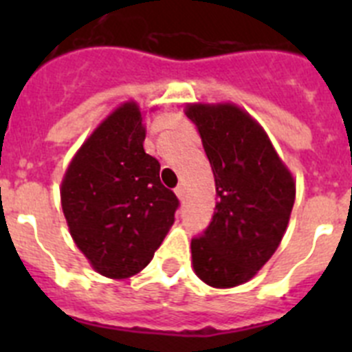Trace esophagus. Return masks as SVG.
<instances>
[{"label": "esophagus", "mask_w": 352, "mask_h": 352, "mask_svg": "<svg viewBox=\"0 0 352 352\" xmlns=\"http://www.w3.org/2000/svg\"><path fill=\"white\" fill-rule=\"evenodd\" d=\"M174 192H176V195H178V197L182 199V201H183V199H185V186H183V185L176 186V188H174Z\"/></svg>", "instance_id": "1"}]
</instances>
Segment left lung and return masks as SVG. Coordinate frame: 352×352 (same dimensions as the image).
<instances>
[{
	"label": "left lung",
	"instance_id": "left-lung-1",
	"mask_svg": "<svg viewBox=\"0 0 352 352\" xmlns=\"http://www.w3.org/2000/svg\"><path fill=\"white\" fill-rule=\"evenodd\" d=\"M217 186L210 226L192 238V263L211 287L250 280L280 245L296 186L268 135L231 104L188 105Z\"/></svg>",
	"mask_w": 352,
	"mask_h": 352
}]
</instances>
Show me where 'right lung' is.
Returning <instances> with one entry per match:
<instances>
[{
  "instance_id": "1",
  "label": "right lung",
  "mask_w": 352,
  "mask_h": 352,
  "mask_svg": "<svg viewBox=\"0 0 352 352\" xmlns=\"http://www.w3.org/2000/svg\"><path fill=\"white\" fill-rule=\"evenodd\" d=\"M144 138L138 105H121L84 142L61 183L72 238L109 278L148 266L179 206L162 185L158 160L142 148Z\"/></svg>"
}]
</instances>
